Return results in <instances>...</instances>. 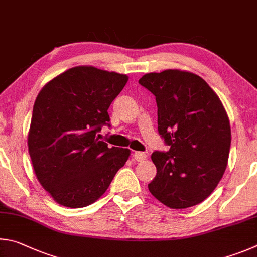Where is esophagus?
<instances>
[{
    "instance_id": "obj_1",
    "label": "esophagus",
    "mask_w": 257,
    "mask_h": 257,
    "mask_svg": "<svg viewBox=\"0 0 257 257\" xmlns=\"http://www.w3.org/2000/svg\"><path fill=\"white\" fill-rule=\"evenodd\" d=\"M133 158L136 161H143L147 159V155L145 152H141V151H136L133 154Z\"/></svg>"
}]
</instances>
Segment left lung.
<instances>
[{
	"label": "left lung",
	"instance_id": "left-lung-1",
	"mask_svg": "<svg viewBox=\"0 0 257 257\" xmlns=\"http://www.w3.org/2000/svg\"><path fill=\"white\" fill-rule=\"evenodd\" d=\"M156 97L158 132L168 151L151 156L157 175L148 187L172 209L203 202L222 178L231 143L226 110L210 85L194 73L166 70L139 80Z\"/></svg>",
	"mask_w": 257,
	"mask_h": 257
}]
</instances>
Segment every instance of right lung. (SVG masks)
Segmentation results:
<instances>
[{"label":"right lung","mask_w":257,"mask_h":257,"mask_svg":"<svg viewBox=\"0 0 257 257\" xmlns=\"http://www.w3.org/2000/svg\"><path fill=\"white\" fill-rule=\"evenodd\" d=\"M127 75L75 66L45 85L36 98L28 149L39 183L58 204L83 208L110 185L131 151L108 148L97 136Z\"/></svg>","instance_id":"1"}]
</instances>
